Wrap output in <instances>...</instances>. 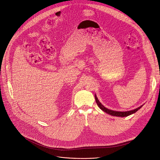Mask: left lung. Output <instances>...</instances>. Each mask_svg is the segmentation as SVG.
I'll use <instances>...</instances> for the list:
<instances>
[{
    "label": "left lung",
    "instance_id": "left-lung-1",
    "mask_svg": "<svg viewBox=\"0 0 160 160\" xmlns=\"http://www.w3.org/2000/svg\"><path fill=\"white\" fill-rule=\"evenodd\" d=\"M95 99H96V103L98 104V106H99V108L102 109L103 111H104L105 112L109 114V115H111V116H115V117H127L129 116L133 113H135L136 111H138L139 109H141L143 105L141 106L140 107L136 108L133 110H131V111H113V110H111L109 109L108 108H106V107H104L98 100L97 96L95 95Z\"/></svg>",
    "mask_w": 160,
    "mask_h": 160
}]
</instances>
